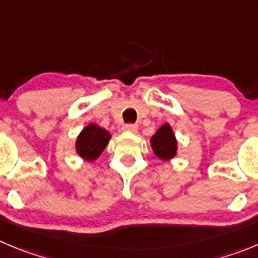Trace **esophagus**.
<instances>
[{
  "label": "esophagus",
  "instance_id": "obj_1",
  "mask_svg": "<svg viewBox=\"0 0 258 258\" xmlns=\"http://www.w3.org/2000/svg\"><path fill=\"white\" fill-rule=\"evenodd\" d=\"M137 124H132V123H127V124H123V127H122V130L123 131H128V132H136L137 131Z\"/></svg>",
  "mask_w": 258,
  "mask_h": 258
}]
</instances>
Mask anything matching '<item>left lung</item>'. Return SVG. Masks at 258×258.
Returning a JSON list of instances; mask_svg holds the SVG:
<instances>
[{
  "label": "left lung",
  "instance_id": "left-lung-1",
  "mask_svg": "<svg viewBox=\"0 0 258 258\" xmlns=\"http://www.w3.org/2000/svg\"><path fill=\"white\" fill-rule=\"evenodd\" d=\"M150 143L154 153L163 160L172 159L177 153V141H175L173 130L168 123L156 131V134L151 137Z\"/></svg>",
  "mask_w": 258,
  "mask_h": 258
}]
</instances>
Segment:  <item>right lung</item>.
<instances>
[{"mask_svg":"<svg viewBox=\"0 0 258 258\" xmlns=\"http://www.w3.org/2000/svg\"><path fill=\"white\" fill-rule=\"evenodd\" d=\"M109 139L110 135L104 128L91 123L79 135L76 141V151L81 158L86 159L89 162L95 160L108 145Z\"/></svg>","mask_w":258,"mask_h":258,"instance_id":"obj_1","label":"right lung"}]
</instances>
